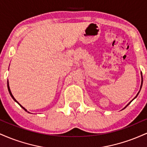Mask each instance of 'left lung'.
I'll list each match as a JSON object with an SVG mask.
<instances>
[{
	"label": "left lung",
	"instance_id": "1",
	"mask_svg": "<svg viewBox=\"0 0 147 147\" xmlns=\"http://www.w3.org/2000/svg\"><path fill=\"white\" fill-rule=\"evenodd\" d=\"M141 77H142V82H141V86H140V90H141V88H142V82H143V79H142V72H141ZM140 91H139V92H138V94H137V95H136V97H134V99H136V97H138V94H139V93H140ZM133 100H132V101H133ZM132 101H131V102H130L129 103V104H127V105H126V106H125V107H124V109H125V108L126 107V106H128V105H129V104H130V103H131V102H132Z\"/></svg>",
	"mask_w": 147,
	"mask_h": 147
}]
</instances>
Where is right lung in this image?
<instances>
[{
	"label": "right lung",
	"instance_id": "1",
	"mask_svg": "<svg viewBox=\"0 0 147 147\" xmlns=\"http://www.w3.org/2000/svg\"><path fill=\"white\" fill-rule=\"evenodd\" d=\"M7 88H8V91H9V92L10 95H11V97H12V99H14V100L15 101V102H16V103H18V104H19V105H20V106H21V108H23V109H24V110H25V111H27V112H28V113H30V112H28V111H27V110H26V109H25V108H24V107H23V106H22L21 105V104H19V103H18V102H17V101H16V99L14 98V96H13V95H12V93H11V90H10V88H9V82H8V81H7Z\"/></svg>",
	"mask_w": 147,
	"mask_h": 147
}]
</instances>
